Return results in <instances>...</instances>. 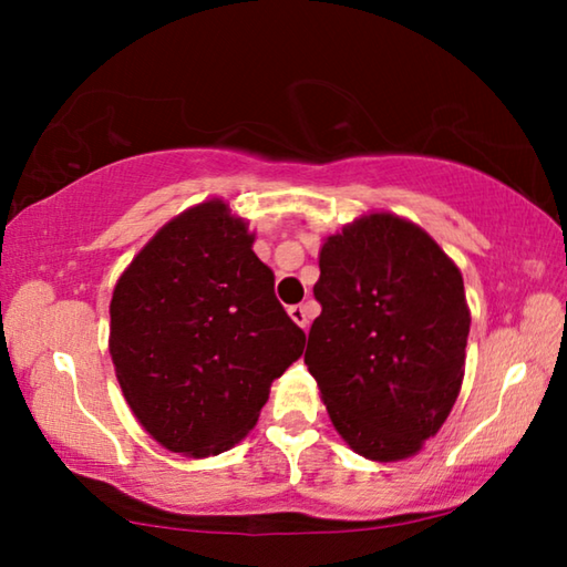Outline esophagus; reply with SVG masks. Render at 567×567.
Segmentation results:
<instances>
[{
    "instance_id": "34e87169",
    "label": "esophagus",
    "mask_w": 567,
    "mask_h": 567,
    "mask_svg": "<svg viewBox=\"0 0 567 567\" xmlns=\"http://www.w3.org/2000/svg\"><path fill=\"white\" fill-rule=\"evenodd\" d=\"M287 312H290V318H292L297 324H300L302 330L310 328V312H307L305 305H290V307H287Z\"/></svg>"
}]
</instances>
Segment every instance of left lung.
<instances>
[{
  "label": "left lung",
  "instance_id": "1",
  "mask_svg": "<svg viewBox=\"0 0 567 567\" xmlns=\"http://www.w3.org/2000/svg\"><path fill=\"white\" fill-rule=\"evenodd\" d=\"M315 300L305 364L332 425L362 457L415 455L463 385V275L417 225L378 213L328 237Z\"/></svg>",
  "mask_w": 567,
  "mask_h": 567
}]
</instances>
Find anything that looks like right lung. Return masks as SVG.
I'll list each match as a JSON object with an SVG mask.
<instances>
[{
	"label": "right lung",
	"mask_w": 567,
	"mask_h": 567,
	"mask_svg": "<svg viewBox=\"0 0 567 567\" xmlns=\"http://www.w3.org/2000/svg\"><path fill=\"white\" fill-rule=\"evenodd\" d=\"M110 318V354L134 417L192 457L243 440L272 380L305 348L247 225L217 199L150 239L114 287Z\"/></svg>",
	"instance_id": "right-lung-1"
}]
</instances>
